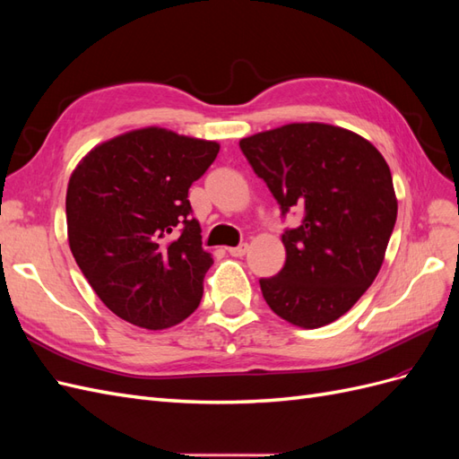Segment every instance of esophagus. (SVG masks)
Here are the masks:
<instances>
[{
	"mask_svg": "<svg viewBox=\"0 0 459 459\" xmlns=\"http://www.w3.org/2000/svg\"><path fill=\"white\" fill-rule=\"evenodd\" d=\"M230 251V255L231 256H245L247 255V251H248V245L247 243H241L239 247H231V248H228Z\"/></svg>",
	"mask_w": 459,
	"mask_h": 459,
	"instance_id": "1",
	"label": "esophagus"
}]
</instances>
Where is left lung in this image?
<instances>
[{"instance_id":"obj_1","label":"left lung","mask_w":459,"mask_h":459,"mask_svg":"<svg viewBox=\"0 0 459 459\" xmlns=\"http://www.w3.org/2000/svg\"><path fill=\"white\" fill-rule=\"evenodd\" d=\"M285 216V266L262 277L268 307L285 322L316 329L349 312L377 277L398 203L381 152L362 135L331 124L302 122L239 142Z\"/></svg>"}]
</instances>
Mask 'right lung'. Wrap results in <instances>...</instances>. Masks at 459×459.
I'll return each mask as SVG.
<instances>
[{
    "mask_svg": "<svg viewBox=\"0 0 459 459\" xmlns=\"http://www.w3.org/2000/svg\"><path fill=\"white\" fill-rule=\"evenodd\" d=\"M216 142L143 128L91 149L66 189L68 245L105 307L145 329L197 310L212 256L187 193L218 155Z\"/></svg>",
    "mask_w": 459,
    "mask_h": 459,
    "instance_id": "right-lung-1",
    "label": "right lung"
}]
</instances>
